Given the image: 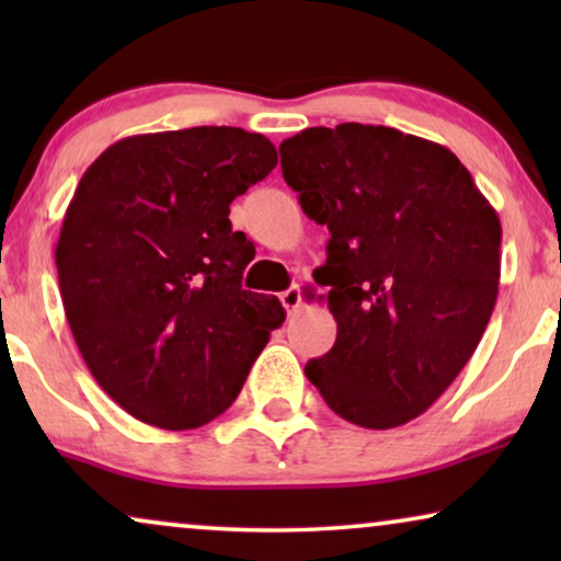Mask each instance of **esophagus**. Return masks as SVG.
Returning <instances> with one entry per match:
<instances>
[{
  "mask_svg": "<svg viewBox=\"0 0 561 561\" xmlns=\"http://www.w3.org/2000/svg\"><path fill=\"white\" fill-rule=\"evenodd\" d=\"M280 304L286 306V311H296L298 306H301V286H298V283H294V286L283 290Z\"/></svg>",
  "mask_w": 561,
  "mask_h": 561,
  "instance_id": "esophagus-1",
  "label": "esophagus"
}]
</instances>
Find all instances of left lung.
Here are the masks:
<instances>
[{"label":"left lung","mask_w":561,"mask_h":561,"mask_svg":"<svg viewBox=\"0 0 561 561\" xmlns=\"http://www.w3.org/2000/svg\"><path fill=\"white\" fill-rule=\"evenodd\" d=\"M283 179L332 240L319 267L336 342L306 378L350 424L393 428L451 386L501 283V219L455 152L382 125L280 142Z\"/></svg>","instance_id":"obj_1"}]
</instances>
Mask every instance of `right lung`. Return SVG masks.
<instances>
[{"label": "right lung", "mask_w": 561, "mask_h": 561, "mask_svg": "<svg viewBox=\"0 0 561 561\" xmlns=\"http://www.w3.org/2000/svg\"><path fill=\"white\" fill-rule=\"evenodd\" d=\"M275 163L263 135L191 127L125 137L79 181L56 244L66 319L99 386L145 424L217 419L286 319L242 288L255 250L229 221Z\"/></svg>", "instance_id": "right-lung-1"}]
</instances>
